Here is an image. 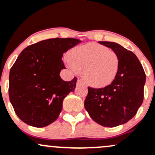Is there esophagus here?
<instances>
[{"label": "esophagus", "instance_id": "esophagus-1", "mask_svg": "<svg viewBox=\"0 0 155 155\" xmlns=\"http://www.w3.org/2000/svg\"><path fill=\"white\" fill-rule=\"evenodd\" d=\"M76 84H77V86L84 85V84H85V83L84 82V81H83L82 79H78L77 82H76Z\"/></svg>", "mask_w": 155, "mask_h": 155}]
</instances>
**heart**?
I'll return each instance as SVG.
<instances>
[{"instance_id":"heart-1","label":"heart","mask_w":155,"mask_h":155,"mask_svg":"<svg viewBox=\"0 0 155 155\" xmlns=\"http://www.w3.org/2000/svg\"><path fill=\"white\" fill-rule=\"evenodd\" d=\"M68 66L83 73L85 82L94 87H104L111 84L120 68L117 53L97 43L74 48L68 53Z\"/></svg>"}]
</instances>
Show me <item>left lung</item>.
Here are the masks:
<instances>
[{
	"instance_id": "8db88e82",
	"label": "left lung",
	"mask_w": 155,
	"mask_h": 155,
	"mask_svg": "<svg viewBox=\"0 0 155 155\" xmlns=\"http://www.w3.org/2000/svg\"><path fill=\"white\" fill-rule=\"evenodd\" d=\"M120 58L114 81L102 88L88 87L84 107L93 120L105 127L123 125L132 119L143 101L146 74L134 53L115 42L99 41Z\"/></svg>"
}]
</instances>
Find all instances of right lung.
Instances as JSON below:
<instances>
[{
    "label": "right lung",
    "instance_id": "right-lung-1",
    "mask_svg": "<svg viewBox=\"0 0 155 155\" xmlns=\"http://www.w3.org/2000/svg\"><path fill=\"white\" fill-rule=\"evenodd\" d=\"M81 41L73 38H50L28 46L9 72V96L15 112L24 123L42 128L56 121L63 100L73 92L77 78L65 82L63 53Z\"/></svg>",
    "mask_w": 155,
    "mask_h": 155
}]
</instances>
